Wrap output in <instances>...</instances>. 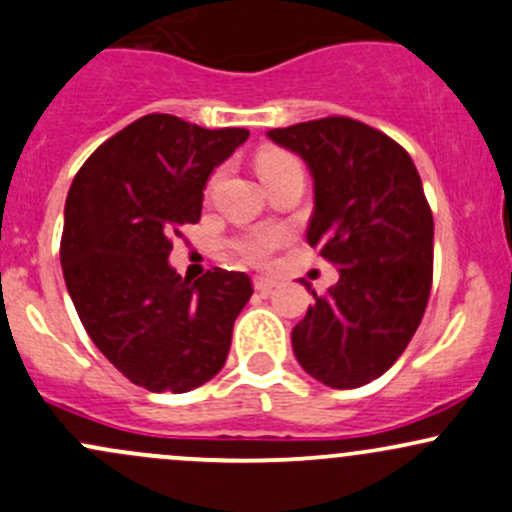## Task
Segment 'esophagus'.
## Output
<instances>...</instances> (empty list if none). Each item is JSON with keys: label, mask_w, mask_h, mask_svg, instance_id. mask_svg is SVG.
Segmentation results:
<instances>
[{"label": "esophagus", "mask_w": 512, "mask_h": 512, "mask_svg": "<svg viewBox=\"0 0 512 512\" xmlns=\"http://www.w3.org/2000/svg\"><path fill=\"white\" fill-rule=\"evenodd\" d=\"M252 284H255L257 292L265 294V297H270L274 289H277V279H272V277H255L252 279Z\"/></svg>", "instance_id": "esophagus-1"}]
</instances>
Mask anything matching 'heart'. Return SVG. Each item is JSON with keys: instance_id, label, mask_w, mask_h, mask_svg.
<instances>
[{"instance_id": "heart-1", "label": "heart", "mask_w": 512, "mask_h": 512, "mask_svg": "<svg viewBox=\"0 0 512 512\" xmlns=\"http://www.w3.org/2000/svg\"><path fill=\"white\" fill-rule=\"evenodd\" d=\"M257 174L262 176V181H272L277 176L287 174L292 169H301L299 157H294L292 152L279 147H265L260 149L255 159ZM289 240V233L284 228H277V225H262V228H252L247 233H242L235 238L230 245H233V252L242 257L245 262L255 267L270 265L274 252Z\"/></svg>"}]
</instances>
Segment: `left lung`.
Segmentation results:
<instances>
[{"instance_id":"8db88e82","label":"left lung","mask_w":512,"mask_h":512,"mask_svg":"<svg viewBox=\"0 0 512 512\" xmlns=\"http://www.w3.org/2000/svg\"><path fill=\"white\" fill-rule=\"evenodd\" d=\"M314 176L306 242L338 267L336 287L316 294L294 326L301 368L351 390L380 378L412 341L434 267V220L405 147L380 129L331 115L270 129Z\"/></svg>"}]
</instances>
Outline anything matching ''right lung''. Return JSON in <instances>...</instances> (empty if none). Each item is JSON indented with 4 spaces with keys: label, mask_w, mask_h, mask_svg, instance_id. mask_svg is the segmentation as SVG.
Wrapping results in <instances>:
<instances>
[{
    "label": "right lung",
    "mask_w": 512,
    "mask_h": 512,
    "mask_svg": "<svg viewBox=\"0 0 512 512\" xmlns=\"http://www.w3.org/2000/svg\"><path fill=\"white\" fill-rule=\"evenodd\" d=\"M250 132L174 115L139 117L102 142L66 198L61 265L100 353L149 392H188L218 375L252 297L245 272L181 279L169 252L201 220L203 186Z\"/></svg>",
    "instance_id": "add662e5"
}]
</instances>
